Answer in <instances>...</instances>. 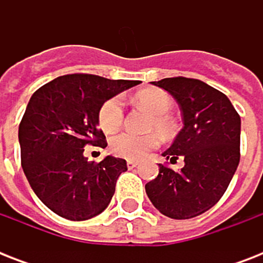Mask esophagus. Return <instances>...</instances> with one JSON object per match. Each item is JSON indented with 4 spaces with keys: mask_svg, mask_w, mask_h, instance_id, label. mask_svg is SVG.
<instances>
[{
    "mask_svg": "<svg viewBox=\"0 0 263 263\" xmlns=\"http://www.w3.org/2000/svg\"><path fill=\"white\" fill-rule=\"evenodd\" d=\"M127 166H128V169H134V168H136V166H138V162H135V161H127Z\"/></svg>",
    "mask_w": 263,
    "mask_h": 263,
    "instance_id": "1",
    "label": "esophagus"
}]
</instances>
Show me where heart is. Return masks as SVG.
I'll use <instances>...</instances> for the list:
<instances>
[{"instance_id":"1","label":"heart","mask_w":263,"mask_h":263,"mask_svg":"<svg viewBox=\"0 0 263 263\" xmlns=\"http://www.w3.org/2000/svg\"><path fill=\"white\" fill-rule=\"evenodd\" d=\"M136 103L152 111L148 119L147 129H153L168 138L173 134L175 123L169 111L173 106V101L168 92L158 88H146L135 95ZM124 120L123 102L119 97L107 99L103 102L98 111V123L105 132L117 131ZM160 146V138L156 132H148L144 135H136L131 132H121L110 140L111 152L117 157L125 160H142L152 150Z\"/></svg>"}]
</instances>
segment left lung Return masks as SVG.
I'll use <instances>...</instances> for the list:
<instances>
[{"label": "left lung", "instance_id": "1", "mask_svg": "<svg viewBox=\"0 0 263 263\" xmlns=\"http://www.w3.org/2000/svg\"><path fill=\"white\" fill-rule=\"evenodd\" d=\"M177 101L184 127L162 154L181 171L160 164L146 194L164 216L187 220L208 212L227 191L240 161V116L228 97L202 80L166 78L152 82Z\"/></svg>", "mask_w": 263, "mask_h": 263}]
</instances>
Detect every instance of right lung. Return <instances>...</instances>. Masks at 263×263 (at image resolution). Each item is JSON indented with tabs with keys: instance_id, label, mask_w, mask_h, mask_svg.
<instances>
[{
	"instance_id": "right-lung-1",
	"label": "right lung",
	"mask_w": 263,
	"mask_h": 263,
	"mask_svg": "<svg viewBox=\"0 0 263 263\" xmlns=\"http://www.w3.org/2000/svg\"><path fill=\"white\" fill-rule=\"evenodd\" d=\"M139 80L90 73L60 76L35 91L20 125L22 166L31 188L51 212L72 221L98 216L110 203L127 161L107 156L87 161L84 147L107 146L98 128L103 102Z\"/></svg>"
}]
</instances>
